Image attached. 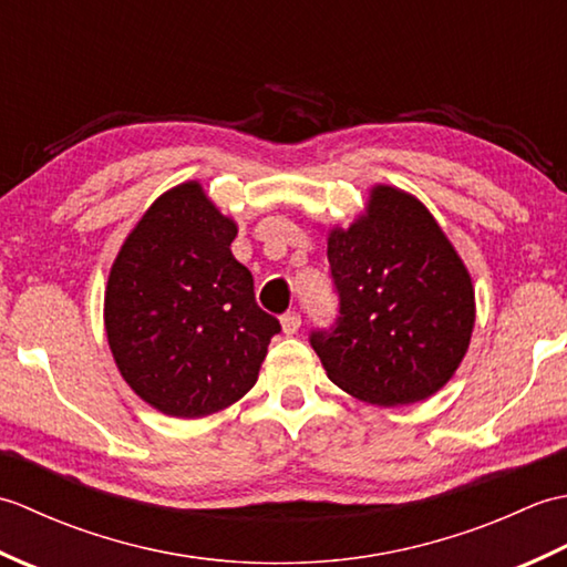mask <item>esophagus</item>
<instances>
[{"label": "esophagus", "instance_id": "esophagus-1", "mask_svg": "<svg viewBox=\"0 0 567 567\" xmlns=\"http://www.w3.org/2000/svg\"><path fill=\"white\" fill-rule=\"evenodd\" d=\"M282 331L287 336H292L299 331V327H302V317H299V311H287V315H282Z\"/></svg>", "mask_w": 567, "mask_h": 567}]
</instances>
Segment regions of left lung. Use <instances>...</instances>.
Masks as SVG:
<instances>
[{
  "mask_svg": "<svg viewBox=\"0 0 567 567\" xmlns=\"http://www.w3.org/2000/svg\"><path fill=\"white\" fill-rule=\"evenodd\" d=\"M327 256L339 317L309 343L329 380L380 406L441 390L467 351L475 292L424 204L375 187L368 216L331 231Z\"/></svg>",
  "mask_w": 567,
  "mask_h": 567,
  "instance_id": "left-lung-1",
  "label": "left lung"
}]
</instances>
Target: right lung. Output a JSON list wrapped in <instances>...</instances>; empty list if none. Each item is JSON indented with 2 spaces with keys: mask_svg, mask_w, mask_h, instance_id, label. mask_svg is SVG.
Here are the masks:
<instances>
[{
  "mask_svg": "<svg viewBox=\"0 0 567 567\" xmlns=\"http://www.w3.org/2000/svg\"><path fill=\"white\" fill-rule=\"evenodd\" d=\"M234 238L236 224L185 183L143 214L116 256L106 339L131 390L163 414L207 416L240 400L280 333Z\"/></svg>",
  "mask_w": 567,
  "mask_h": 567,
  "instance_id": "obj_1",
  "label": "right lung"
}]
</instances>
